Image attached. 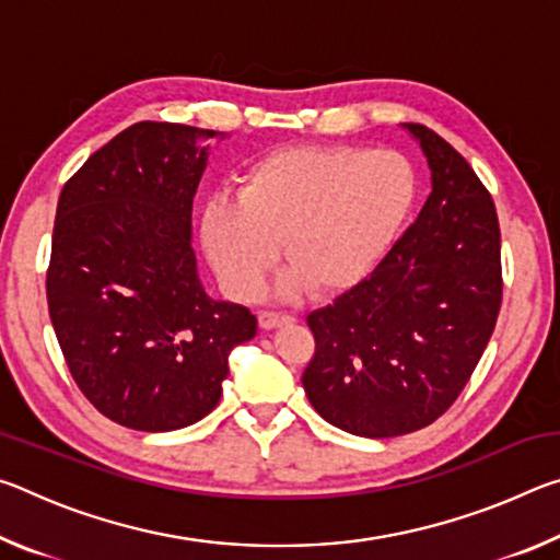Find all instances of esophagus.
Segmentation results:
<instances>
[{
  "mask_svg": "<svg viewBox=\"0 0 560 560\" xmlns=\"http://www.w3.org/2000/svg\"><path fill=\"white\" fill-rule=\"evenodd\" d=\"M293 316L289 314H279V311H261L259 314V326L264 330H271V328H279L283 324H291Z\"/></svg>",
  "mask_w": 560,
  "mask_h": 560,
  "instance_id": "1",
  "label": "esophagus"
}]
</instances>
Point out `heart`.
<instances>
[{
	"label": "heart",
	"mask_w": 560,
	"mask_h": 560,
	"mask_svg": "<svg viewBox=\"0 0 560 560\" xmlns=\"http://www.w3.org/2000/svg\"><path fill=\"white\" fill-rule=\"evenodd\" d=\"M415 200L417 170L395 150L283 148L246 167L236 197L207 202L202 242L236 299L259 291L281 240L279 293H343L385 259Z\"/></svg>",
	"instance_id": "1"
}]
</instances>
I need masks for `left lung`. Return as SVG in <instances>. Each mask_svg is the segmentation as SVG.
Returning <instances> with one entry per match:
<instances>
[{
  "label": "left lung",
  "mask_w": 560,
  "mask_h": 560,
  "mask_svg": "<svg viewBox=\"0 0 560 560\" xmlns=\"http://www.w3.org/2000/svg\"><path fill=\"white\" fill-rule=\"evenodd\" d=\"M432 192L371 277L306 318L316 353L303 390L326 422L358 438H400L457 400L494 334L501 234L489 189L420 122Z\"/></svg>",
  "instance_id": "1"
}]
</instances>
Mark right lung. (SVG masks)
Returning a JSON list of instances; mask_svg holds the SVG:
<instances>
[{
	"instance_id": "obj_1",
	"label": "right lung",
	"mask_w": 560,
	"mask_h": 560,
	"mask_svg": "<svg viewBox=\"0 0 560 560\" xmlns=\"http://www.w3.org/2000/svg\"><path fill=\"white\" fill-rule=\"evenodd\" d=\"M224 132L143 120L63 185L46 271L51 326L71 377L108 420L140 432L210 415L249 308L214 301L197 277L192 200Z\"/></svg>"
}]
</instances>
